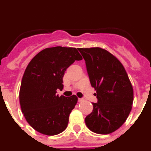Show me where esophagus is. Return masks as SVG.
I'll use <instances>...</instances> for the list:
<instances>
[{
	"instance_id": "obj_1",
	"label": "esophagus",
	"mask_w": 151,
	"mask_h": 151,
	"mask_svg": "<svg viewBox=\"0 0 151 151\" xmlns=\"http://www.w3.org/2000/svg\"><path fill=\"white\" fill-rule=\"evenodd\" d=\"M78 102H82V101H84V99L83 98H78Z\"/></svg>"
}]
</instances>
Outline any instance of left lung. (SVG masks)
Masks as SVG:
<instances>
[{
  "mask_svg": "<svg viewBox=\"0 0 151 151\" xmlns=\"http://www.w3.org/2000/svg\"><path fill=\"white\" fill-rule=\"evenodd\" d=\"M85 60L91 85L97 103L85 124L93 132L107 134L120 128L130 113L133 88L120 61L101 47L78 48Z\"/></svg>",
  "mask_w": 151,
  "mask_h": 151,
  "instance_id": "left-lung-1",
  "label": "left lung"
}]
</instances>
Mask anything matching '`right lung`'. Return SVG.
Instances as JSON below:
<instances>
[{"label": "right lung", "instance_id": "obj_1", "mask_svg": "<svg viewBox=\"0 0 151 151\" xmlns=\"http://www.w3.org/2000/svg\"><path fill=\"white\" fill-rule=\"evenodd\" d=\"M82 60L76 47H54L36 54L26 67L19 90L21 110L28 123L38 132L55 135L63 132L78 97L58 96L68 67Z\"/></svg>", "mask_w": 151, "mask_h": 151}]
</instances>
